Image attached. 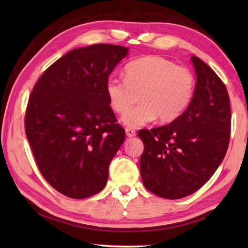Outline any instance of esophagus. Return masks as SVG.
I'll return each instance as SVG.
<instances>
[{
	"label": "esophagus",
	"instance_id": "esophagus-1",
	"mask_svg": "<svg viewBox=\"0 0 248 248\" xmlns=\"http://www.w3.org/2000/svg\"><path fill=\"white\" fill-rule=\"evenodd\" d=\"M125 134H127L128 138H134V136L136 135V132H135V130H133V129L125 128Z\"/></svg>",
	"mask_w": 248,
	"mask_h": 248
}]
</instances>
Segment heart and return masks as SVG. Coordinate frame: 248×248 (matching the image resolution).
Segmentation results:
<instances>
[{"mask_svg":"<svg viewBox=\"0 0 248 248\" xmlns=\"http://www.w3.org/2000/svg\"><path fill=\"white\" fill-rule=\"evenodd\" d=\"M124 71L125 78H108L105 92L114 112H125L123 123L127 127L138 128L156 118L163 124L171 123L180 117L192 101L193 73L164 57H140L129 62ZM138 97L141 103L129 110Z\"/></svg>","mask_w":248,"mask_h":248,"instance_id":"heart-1","label":"heart"}]
</instances>
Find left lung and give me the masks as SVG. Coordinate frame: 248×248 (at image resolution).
<instances>
[{
	"instance_id": "left-lung-1",
	"label": "left lung",
	"mask_w": 248,
	"mask_h": 248,
	"mask_svg": "<svg viewBox=\"0 0 248 248\" xmlns=\"http://www.w3.org/2000/svg\"><path fill=\"white\" fill-rule=\"evenodd\" d=\"M196 86L188 108L170 124L140 130V176L156 196L179 199L213 176L228 149L231 113L227 89L211 68L192 56Z\"/></svg>"
}]
</instances>
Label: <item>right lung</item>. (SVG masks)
<instances>
[{"label":"right lung","mask_w":248,"mask_h":248,"mask_svg":"<svg viewBox=\"0 0 248 248\" xmlns=\"http://www.w3.org/2000/svg\"><path fill=\"white\" fill-rule=\"evenodd\" d=\"M129 49H73L39 78L25 113V134L41 175L67 197L83 199L107 186L108 166L124 140L105 85Z\"/></svg>","instance_id":"right-lung-1"}]
</instances>
